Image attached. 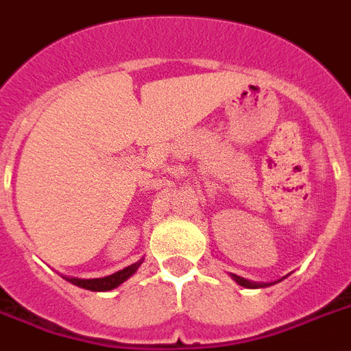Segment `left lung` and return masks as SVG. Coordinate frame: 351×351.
I'll return each instance as SVG.
<instances>
[{
	"mask_svg": "<svg viewBox=\"0 0 351 351\" xmlns=\"http://www.w3.org/2000/svg\"><path fill=\"white\" fill-rule=\"evenodd\" d=\"M231 278H233L234 282L239 283V285L245 287V289H258V287H269V285H273V283H254V282H249V280H245V278L237 276V274H231Z\"/></svg>",
	"mask_w": 351,
	"mask_h": 351,
	"instance_id": "obj_1",
	"label": "left lung"
}]
</instances>
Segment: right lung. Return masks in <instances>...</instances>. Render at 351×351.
<instances>
[{
    "label": "right lung",
    "instance_id": "add662e5",
    "mask_svg": "<svg viewBox=\"0 0 351 351\" xmlns=\"http://www.w3.org/2000/svg\"><path fill=\"white\" fill-rule=\"evenodd\" d=\"M143 258L138 260L136 263L129 265V267L121 269L118 273L114 274H109V276H104V278H93V280H80V278H66L69 283H73L77 287H82V289H88V291H95V292H104V291H112V289H117L118 285L129 280L132 274L138 271V267L141 265Z\"/></svg>",
    "mask_w": 351,
    "mask_h": 351
}]
</instances>
